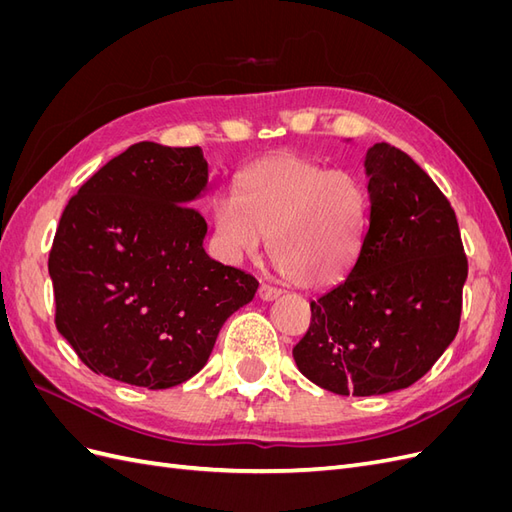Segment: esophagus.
<instances>
[{"label":"esophagus","mask_w":512,"mask_h":512,"mask_svg":"<svg viewBox=\"0 0 512 512\" xmlns=\"http://www.w3.org/2000/svg\"><path fill=\"white\" fill-rule=\"evenodd\" d=\"M258 294H260V299H262V301H273V299L280 297L282 290H280V288H275V286H271V284H260Z\"/></svg>","instance_id":"34e87169"}]
</instances>
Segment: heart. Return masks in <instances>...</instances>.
I'll list each match as a JSON object with an SVG mask.
<instances>
[{
	"label": "heart",
	"mask_w": 512,
	"mask_h": 512,
	"mask_svg": "<svg viewBox=\"0 0 512 512\" xmlns=\"http://www.w3.org/2000/svg\"><path fill=\"white\" fill-rule=\"evenodd\" d=\"M369 198L359 177L301 156H277L241 177L239 198L222 196L215 232L230 258L256 256L269 239L273 267L299 288L344 280L361 254Z\"/></svg>",
	"instance_id": "heart-1"
}]
</instances>
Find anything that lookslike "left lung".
Wrapping results in <instances>:
<instances>
[{"instance_id": "obj_1", "label": "left lung", "mask_w": 512, "mask_h": 512, "mask_svg": "<svg viewBox=\"0 0 512 512\" xmlns=\"http://www.w3.org/2000/svg\"><path fill=\"white\" fill-rule=\"evenodd\" d=\"M369 224L346 280L322 294L292 356L337 395H384L423 378L459 331L468 277L455 209L408 153L367 149Z\"/></svg>"}]
</instances>
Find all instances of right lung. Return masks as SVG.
<instances>
[{"mask_svg":"<svg viewBox=\"0 0 512 512\" xmlns=\"http://www.w3.org/2000/svg\"><path fill=\"white\" fill-rule=\"evenodd\" d=\"M209 164L200 147L136 143L76 192L49 273L57 331L96 374L170 389L205 367L222 324L256 277L209 258L194 207Z\"/></svg>","mask_w":512,"mask_h":512,"instance_id":"add662e5","label":"right lung"}]
</instances>
